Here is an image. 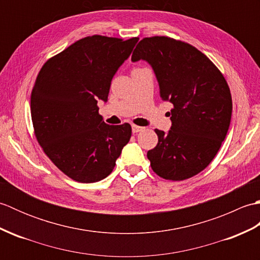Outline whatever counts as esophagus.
<instances>
[{
  "label": "esophagus",
  "instance_id": "obj_1",
  "mask_svg": "<svg viewBox=\"0 0 260 260\" xmlns=\"http://www.w3.org/2000/svg\"><path fill=\"white\" fill-rule=\"evenodd\" d=\"M144 129V127L142 126H137V125H133L132 126V131H133V133H139V132Z\"/></svg>",
  "mask_w": 260,
  "mask_h": 260
}]
</instances>
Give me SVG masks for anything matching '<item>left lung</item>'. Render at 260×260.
<instances>
[{
    "mask_svg": "<svg viewBox=\"0 0 260 260\" xmlns=\"http://www.w3.org/2000/svg\"><path fill=\"white\" fill-rule=\"evenodd\" d=\"M146 60L159 85V96L173 104L168 134L147 152L151 168L170 181H183L211 163L228 133L233 99L217 66L196 47L155 36L137 43L132 60Z\"/></svg>",
    "mask_w": 260,
    "mask_h": 260,
    "instance_id": "obj_1",
    "label": "left lung"
}]
</instances>
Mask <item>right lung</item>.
I'll return each mask as SVG.
<instances>
[{
    "mask_svg": "<svg viewBox=\"0 0 260 260\" xmlns=\"http://www.w3.org/2000/svg\"><path fill=\"white\" fill-rule=\"evenodd\" d=\"M137 38L80 39L48 59L31 92L37 141L52 163L70 179L92 183L113 172L129 142L128 123L108 125L97 102H106L112 79L129 57Z\"/></svg>",
    "mask_w": 260,
    "mask_h": 260,
    "instance_id": "right-lung-1",
    "label": "right lung"
}]
</instances>
